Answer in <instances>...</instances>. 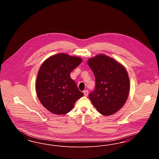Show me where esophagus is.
<instances>
[{"instance_id":"1","label":"esophagus","mask_w":159,"mask_h":159,"mask_svg":"<svg viewBox=\"0 0 159 159\" xmlns=\"http://www.w3.org/2000/svg\"><path fill=\"white\" fill-rule=\"evenodd\" d=\"M83 93H84V95L85 97H88V90H85V91H83Z\"/></svg>"}]
</instances>
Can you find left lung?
Wrapping results in <instances>:
<instances>
[{
    "label": "left lung",
    "instance_id": "8db88e82",
    "mask_svg": "<svg viewBox=\"0 0 159 159\" xmlns=\"http://www.w3.org/2000/svg\"><path fill=\"white\" fill-rule=\"evenodd\" d=\"M88 64L95 77V88L89 94L99 113L110 116L119 111L128 97L130 82L123 65L106 55L89 59Z\"/></svg>",
    "mask_w": 159,
    "mask_h": 159
}]
</instances>
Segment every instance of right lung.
Wrapping results in <instances>:
<instances>
[{
  "label": "right lung",
  "instance_id": "right-lung-1",
  "mask_svg": "<svg viewBox=\"0 0 159 159\" xmlns=\"http://www.w3.org/2000/svg\"><path fill=\"white\" fill-rule=\"evenodd\" d=\"M82 61L80 57L58 53L50 57L39 70L36 91L41 104L51 113H68L83 96L70 73Z\"/></svg>",
  "mask_w": 159,
  "mask_h": 159
}]
</instances>
